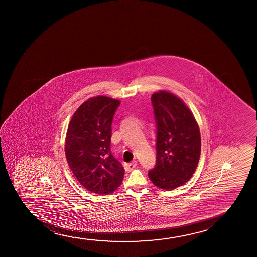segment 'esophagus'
I'll list each match as a JSON object with an SVG mask.
<instances>
[{
	"label": "esophagus",
	"instance_id": "1",
	"mask_svg": "<svg viewBox=\"0 0 257 257\" xmlns=\"http://www.w3.org/2000/svg\"><path fill=\"white\" fill-rule=\"evenodd\" d=\"M137 161H133V162H130V163H128L126 165V169L127 170H129V171H131V170H133V169H134V168H136V166H137Z\"/></svg>",
	"mask_w": 257,
	"mask_h": 257
}]
</instances>
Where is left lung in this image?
I'll use <instances>...</instances> for the list:
<instances>
[{
	"label": "left lung",
	"instance_id": "8db88e82",
	"mask_svg": "<svg viewBox=\"0 0 257 257\" xmlns=\"http://www.w3.org/2000/svg\"><path fill=\"white\" fill-rule=\"evenodd\" d=\"M151 100L157 123V155L155 168L148 176L160 189L175 190L196 171L200 158V130L193 113L177 95L161 89Z\"/></svg>",
	"mask_w": 257,
	"mask_h": 257
}]
</instances>
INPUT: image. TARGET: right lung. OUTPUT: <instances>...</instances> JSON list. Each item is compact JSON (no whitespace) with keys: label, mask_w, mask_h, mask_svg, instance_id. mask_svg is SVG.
I'll list each match as a JSON object with an SVG mask.
<instances>
[{"label":"right lung","mask_w":257,"mask_h":257,"mask_svg":"<svg viewBox=\"0 0 257 257\" xmlns=\"http://www.w3.org/2000/svg\"><path fill=\"white\" fill-rule=\"evenodd\" d=\"M119 100L97 95L81 103L67 127L65 154L78 182L92 193L109 195L121 185L124 169L110 152L111 123Z\"/></svg>","instance_id":"add662e5"}]
</instances>
